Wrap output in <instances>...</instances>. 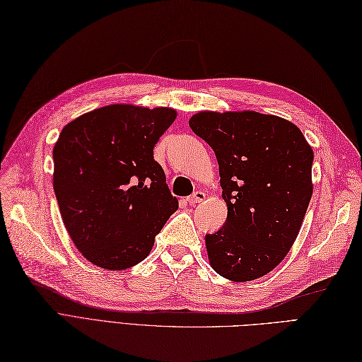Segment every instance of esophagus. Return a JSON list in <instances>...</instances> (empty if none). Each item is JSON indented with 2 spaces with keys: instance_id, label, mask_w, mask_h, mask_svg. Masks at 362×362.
I'll list each match as a JSON object with an SVG mask.
<instances>
[{
  "instance_id": "esophagus-1",
  "label": "esophagus",
  "mask_w": 362,
  "mask_h": 362,
  "mask_svg": "<svg viewBox=\"0 0 362 362\" xmlns=\"http://www.w3.org/2000/svg\"><path fill=\"white\" fill-rule=\"evenodd\" d=\"M205 199V193L204 192H194L192 197H189L187 198V202L190 204V205H193V204H198V202H202Z\"/></svg>"
}]
</instances>
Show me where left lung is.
<instances>
[{
  "instance_id": "left-lung-1",
  "label": "left lung",
  "mask_w": 362,
  "mask_h": 362,
  "mask_svg": "<svg viewBox=\"0 0 362 362\" xmlns=\"http://www.w3.org/2000/svg\"><path fill=\"white\" fill-rule=\"evenodd\" d=\"M189 124L216 155L228 207L226 223L205 234L213 269L233 281L268 274L300 231L314 152L297 126L277 115L204 111Z\"/></svg>"
}]
</instances>
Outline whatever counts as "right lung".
<instances>
[{
    "mask_svg": "<svg viewBox=\"0 0 362 362\" xmlns=\"http://www.w3.org/2000/svg\"><path fill=\"white\" fill-rule=\"evenodd\" d=\"M170 108L110 105L81 115L54 144L53 189L65 228L83 257L126 269L148 257L178 199L153 146L173 123Z\"/></svg>",
    "mask_w": 362,
    "mask_h": 362,
    "instance_id": "obj_1",
    "label": "right lung"
}]
</instances>
